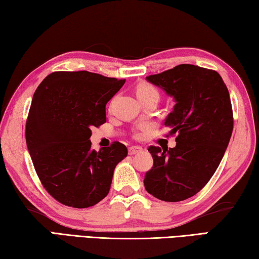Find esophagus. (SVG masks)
Segmentation results:
<instances>
[{
    "label": "esophagus",
    "instance_id": "1",
    "mask_svg": "<svg viewBox=\"0 0 259 259\" xmlns=\"http://www.w3.org/2000/svg\"><path fill=\"white\" fill-rule=\"evenodd\" d=\"M143 151V148L140 146H131L128 148V152H129V155H135L137 154V153H140Z\"/></svg>",
    "mask_w": 259,
    "mask_h": 259
}]
</instances>
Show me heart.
<instances>
[{
  "label": "heart",
  "mask_w": 259,
  "mask_h": 259,
  "mask_svg": "<svg viewBox=\"0 0 259 259\" xmlns=\"http://www.w3.org/2000/svg\"><path fill=\"white\" fill-rule=\"evenodd\" d=\"M151 93H157L156 89L154 87H152L151 84H147V83H143L137 87V96L140 95H145V94H151ZM143 136V133H137L136 134V137L140 138Z\"/></svg>",
  "instance_id": "heart-1"
}]
</instances>
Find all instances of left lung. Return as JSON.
<instances>
[{"label":"left lung","instance_id":"8db88e82","mask_svg":"<svg viewBox=\"0 0 259 259\" xmlns=\"http://www.w3.org/2000/svg\"><path fill=\"white\" fill-rule=\"evenodd\" d=\"M175 99L164 124L176 146H150L153 166L144 185L156 199L178 202L207 185L224 156L233 131L227 87L216 71L182 64L146 77Z\"/></svg>","mask_w":259,"mask_h":259}]
</instances>
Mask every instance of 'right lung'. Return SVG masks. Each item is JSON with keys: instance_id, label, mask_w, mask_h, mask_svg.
Returning a JSON list of instances; mask_svg holds the SVG:
<instances>
[{"instance_id": "obj_1", "label": "right lung", "mask_w": 259, "mask_h": 259, "mask_svg": "<svg viewBox=\"0 0 259 259\" xmlns=\"http://www.w3.org/2000/svg\"><path fill=\"white\" fill-rule=\"evenodd\" d=\"M124 82L60 71L49 74L34 93L26 144L43 187L58 202L89 208L108 194L114 169L128 150L119 142L93 150L91 128L106 122V104Z\"/></svg>"}]
</instances>
